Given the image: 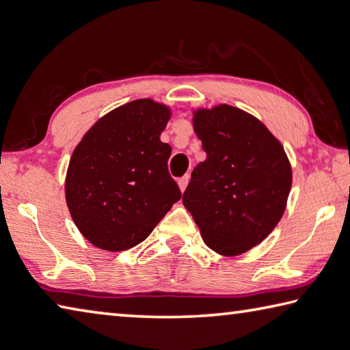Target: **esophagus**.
<instances>
[{
  "label": "esophagus",
  "mask_w": 350,
  "mask_h": 350,
  "mask_svg": "<svg viewBox=\"0 0 350 350\" xmlns=\"http://www.w3.org/2000/svg\"><path fill=\"white\" fill-rule=\"evenodd\" d=\"M189 180H190V176H189V175H184L183 178H180V180H178V186H180L181 192H184V190H186L187 184H189Z\"/></svg>",
  "instance_id": "34e87169"
}]
</instances>
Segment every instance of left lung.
Segmentation results:
<instances>
[{
  "label": "left lung",
  "instance_id": "left-lung-1",
  "mask_svg": "<svg viewBox=\"0 0 350 350\" xmlns=\"http://www.w3.org/2000/svg\"><path fill=\"white\" fill-rule=\"evenodd\" d=\"M207 158L192 172L183 204L204 242L237 256L273 232L286 208L293 170L285 149L252 114L230 105L193 113Z\"/></svg>",
  "mask_w": 350,
  "mask_h": 350
}]
</instances>
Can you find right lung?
I'll return each mask as SVG.
<instances>
[{"instance_id": "right-lung-1", "label": "right lung", "mask_w": 350, "mask_h": 350, "mask_svg": "<svg viewBox=\"0 0 350 350\" xmlns=\"http://www.w3.org/2000/svg\"><path fill=\"white\" fill-rule=\"evenodd\" d=\"M169 118L166 105L138 98L98 118L72 152L65 200L97 248L135 247L180 201L167 169L172 148L160 140Z\"/></svg>"}]
</instances>
